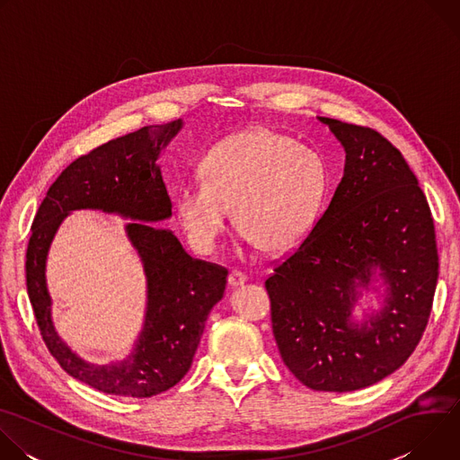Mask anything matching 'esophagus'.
I'll return each instance as SVG.
<instances>
[{"instance_id":"1","label":"esophagus","mask_w":460,"mask_h":460,"mask_svg":"<svg viewBox=\"0 0 460 460\" xmlns=\"http://www.w3.org/2000/svg\"><path fill=\"white\" fill-rule=\"evenodd\" d=\"M229 286H233V288H238V286H243L245 282H247V277H245V273H242L240 270H233L231 273H229Z\"/></svg>"}]
</instances>
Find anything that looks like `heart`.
<instances>
[{
	"mask_svg": "<svg viewBox=\"0 0 460 460\" xmlns=\"http://www.w3.org/2000/svg\"><path fill=\"white\" fill-rule=\"evenodd\" d=\"M200 178L176 189L174 208L202 252L218 245L229 208L249 240L268 252L289 251L313 231L330 189L316 151L266 127L215 144L200 162Z\"/></svg>",
	"mask_w": 460,
	"mask_h": 460,
	"instance_id": "1",
	"label": "heart"
}]
</instances>
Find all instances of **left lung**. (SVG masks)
Masks as SVG:
<instances>
[{"label":"left lung","mask_w":460,"mask_h":460,"mask_svg":"<svg viewBox=\"0 0 460 460\" xmlns=\"http://www.w3.org/2000/svg\"><path fill=\"white\" fill-rule=\"evenodd\" d=\"M346 149L344 176L313 231L266 279L273 335L314 391H355L399 369L428 325L438 279L433 217L401 151L371 127L320 118ZM378 272L385 305L350 318Z\"/></svg>","instance_id":"left-lung-1"}]
</instances>
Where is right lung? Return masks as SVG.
Masks as SVG:
<instances>
[{
	"label": "right lung",
	"mask_w": 460,
	"mask_h": 460,
	"mask_svg": "<svg viewBox=\"0 0 460 460\" xmlns=\"http://www.w3.org/2000/svg\"><path fill=\"white\" fill-rule=\"evenodd\" d=\"M180 127V119L147 125L76 158L49 187L31 227L27 293L41 339L71 376L109 395L149 399L176 385L192 364L209 311L226 291L224 266L189 256L171 231L147 224L171 217V199L155 162ZM75 208L143 220L129 225L128 235L148 275V314L137 349L118 365H87L62 344L49 320L44 258L57 226Z\"/></svg>",
	"instance_id": "right-lung-1"
}]
</instances>
